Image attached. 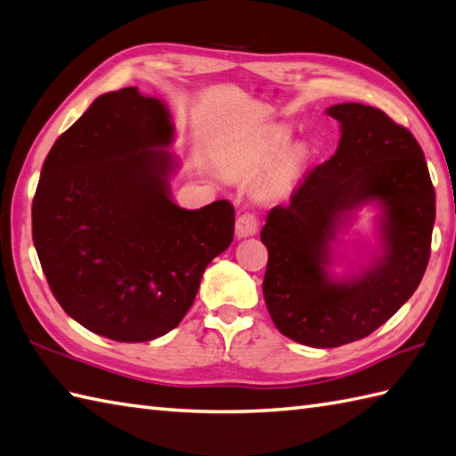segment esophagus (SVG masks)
Segmentation results:
<instances>
[{
	"label": "esophagus",
	"instance_id": "1",
	"mask_svg": "<svg viewBox=\"0 0 456 456\" xmlns=\"http://www.w3.org/2000/svg\"><path fill=\"white\" fill-rule=\"evenodd\" d=\"M259 228V218L254 212H244V215L238 216L236 220V236L238 238H248L254 236Z\"/></svg>",
	"mask_w": 456,
	"mask_h": 456
}]
</instances>
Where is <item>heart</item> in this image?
Masks as SVG:
<instances>
[{
    "mask_svg": "<svg viewBox=\"0 0 456 456\" xmlns=\"http://www.w3.org/2000/svg\"><path fill=\"white\" fill-rule=\"evenodd\" d=\"M290 142L292 136L287 128L267 130V133L232 148L226 156V166L234 174H256L282 156L265 183L269 191H281L297 177L302 159H305V150H289Z\"/></svg>",
    "mask_w": 456,
    "mask_h": 456,
    "instance_id": "obj_1",
    "label": "heart"
}]
</instances>
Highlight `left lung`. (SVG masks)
<instances>
[{"instance_id":"left-lung-1","label":"left lung","mask_w":456,"mask_h":456,"mask_svg":"<svg viewBox=\"0 0 456 456\" xmlns=\"http://www.w3.org/2000/svg\"><path fill=\"white\" fill-rule=\"evenodd\" d=\"M328 115L341 125L338 151L308 171L289 205L269 210L261 230L273 322L282 336L322 349L367 338L400 310L428 269L435 224V189L410 130L361 103ZM370 200L385 208L383 256L361 278L333 283L322 267L337 222Z\"/></svg>"}]
</instances>
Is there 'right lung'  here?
<instances>
[{"label":"right lung","mask_w":456,"mask_h":456,"mask_svg":"<svg viewBox=\"0 0 456 456\" xmlns=\"http://www.w3.org/2000/svg\"><path fill=\"white\" fill-rule=\"evenodd\" d=\"M174 125L136 87L97 97L50 148L33 199V241L69 318L99 336H164L193 305L208 263L234 240V207L169 197Z\"/></svg>","instance_id":"obj_1"}]
</instances>
